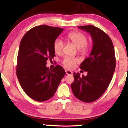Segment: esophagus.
<instances>
[{"label": "esophagus", "mask_w": 128, "mask_h": 128, "mask_svg": "<svg viewBox=\"0 0 128 128\" xmlns=\"http://www.w3.org/2000/svg\"><path fill=\"white\" fill-rule=\"evenodd\" d=\"M66 74H67V75H71V74H73V72L72 71H70V70H66Z\"/></svg>", "instance_id": "esophagus-1"}]
</instances>
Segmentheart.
<instances>
[{
  "label": "heart",
  "instance_id": "heart-1",
  "mask_svg": "<svg viewBox=\"0 0 128 128\" xmlns=\"http://www.w3.org/2000/svg\"><path fill=\"white\" fill-rule=\"evenodd\" d=\"M67 39L71 42L79 50V52L82 54H86L89 49V46L87 45V38L79 32H73L67 35ZM64 42L61 39L55 40L54 43V49L56 54H60L62 52L64 48ZM79 62V60L72 57L67 56L63 60L62 63L67 68H72L75 64Z\"/></svg>",
  "mask_w": 128,
  "mask_h": 128
}]
</instances>
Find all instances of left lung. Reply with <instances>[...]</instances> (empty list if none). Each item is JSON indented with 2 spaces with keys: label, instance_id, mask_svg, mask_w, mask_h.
I'll return each mask as SVG.
<instances>
[{
  "label": "left lung",
  "instance_id": "obj_1",
  "mask_svg": "<svg viewBox=\"0 0 128 128\" xmlns=\"http://www.w3.org/2000/svg\"><path fill=\"white\" fill-rule=\"evenodd\" d=\"M78 28L91 35L93 45L90 56L80 66L87 75L81 77L79 73H73L74 80L71 88L77 99L90 103L104 94L112 80L116 69L115 52L111 38L101 29L92 25Z\"/></svg>",
  "mask_w": 128,
  "mask_h": 128
}]
</instances>
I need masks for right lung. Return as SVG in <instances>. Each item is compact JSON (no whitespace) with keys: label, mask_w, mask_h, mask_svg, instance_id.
Listing matches in <instances>:
<instances>
[{"label":"right lung","mask_w":128,"mask_h":128,"mask_svg":"<svg viewBox=\"0 0 128 128\" xmlns=\"http://www.w3.org/2000/svg\"><path fill=\"white\" fill-rule=\"evenodd\" d=\"M63 30L46 25L36 26L26 32L20 42L17 78L26 94L38 102L52 98L66 74L61 66L52 70L46 67L48 60L55 56L54 42Z\"/></svg>","instance_id":"obj_1"}]
</instances>
